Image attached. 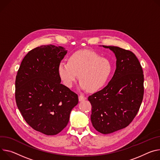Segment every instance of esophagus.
<instances>
[{
  "mask_svg": "<svg viewBox=\"0 0 160 160\" xmlns=\"http://www.w3.org/2000/svg\"><path fill=\"white\" fill-rule=\"evenodd\" d=\"M87 98H86V97H85V96H79V97H78V100H79V101H84V100H85Z\"/></svg>",
  "mask_w": 160,
  "mask_h": 160,
  "instance_id": "obj_1",
  "label": "esophagus"
}]
</instances>
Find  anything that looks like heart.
<instances>
[{"mask_svg":"<svg viewBox=\"0 0 160 160\" xmlns=\"http://www.w3.org/2000/svg\"><path fill=\"white\" fill-rule=\"evenodd\" d=\"M112 71L110 61L91 50H81L72 53L68 62L58 65V73L63 83L71 88L78 77L79 87L90 92L96 91L106 83Z\"/></svg>","mask_w":160,"mask_h":160,"instance_id":"heart-1","label":"heart"}]
</instances>
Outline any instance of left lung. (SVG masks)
I'll return each mask as SVG.
<instances>
[{"mask_svg":"<svg viewBox=\"0 0 160 160\" xmlns=\"http://www.w3.org/2000/svg\"><path fill=\"white\" fill-rule=\"evenodd\" d=\"M116 57V69L108 85L88 97L91 119L101 133L109 134L128 126L138 113L143 96V75L136 55L129 50L104 46Z\"/></svg>","mask_w":160,"mask_h":160,"instance_id":"obj_1","label":"left lung"}]
</instances>
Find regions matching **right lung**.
<instances>
[{
	"label": "right lung",
	"mask_w": 160,
	"mask_h": 160,
	"mask_svg": "<svg viewBox=\"0 0 160 160\" xmlns=\"http://www.w3.org/2000/svg\"><path fill=\"white\" fill-rule=\"evenodd\" d=\"M66 53L62 47H36L25 56L16 77L18 108L28 125L47 135L61 132L78 103V95L61 83L58 73Z\"/></svg>",
	"instance_id": "obj_1"
}]
</instances>
